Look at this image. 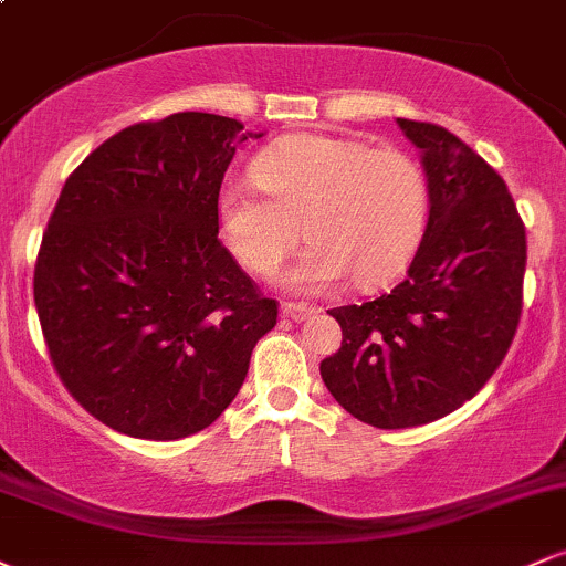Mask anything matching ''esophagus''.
Here are the masks:
<instances>
[{
    "label": "esophagus",
    "mask_w": 566,
    "mask_h": 566,
    "mask_svg": "<svg viewBox=\"0 0 566 566\" xmlns=\"http://www.w3.org/2000/svg\"><path fill=\"white\" fill-rule=\"evenodd\" d=\"M314 305H303V303H282V314L292 322H303L314 314Z\"/></svg>",
    "instance_id": "esophagus-1"
}]
</instances>
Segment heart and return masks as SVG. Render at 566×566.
<instances>
[{
	"label": "heart",
	"mask_w": 566,
	"mask_h": 566,
	"mask_svg": "<svg viewBox=\"0 0 566 566\" xmlns=\"http://www.w3.org/2000/svg\"><path fill=\"white\" fill-rule=\"evenodd\" d=\"M255 186L218 191L216 218L239 265L269 276L303 237L311 244L279 276V287L316 295L348 274L359 287L405 269L423 237L428 180L401 148H373L337 135H295L252 161Z\"/></svg>",
	"instance_id": "obj_1"
}]
</instances>
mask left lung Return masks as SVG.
I'll return each mask as SVG.
<instances>
[{
	"label": "left lung",
	"instance_id": "8db88e82",
	"mask_svg": "<svg viewBox=\"0 0 566 566\" xmlns=\"http://www.w3.org/2000/svg\"><path fill=\"white\" fill-rule=\"evenodd\" d=\"M399 127L428 180L423 242L388 295L329 311L343 343L319 367L337 405L375 428L431 423L479 394L516 335L527 265L505 180L450 129Z\"/></svg>",
	"mask_w": 566,
	"mask_h": 566
}]
</instances>
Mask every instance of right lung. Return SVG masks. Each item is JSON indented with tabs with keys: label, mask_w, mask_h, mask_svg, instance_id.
I'll list each match as a JSON object with an SVG mask.
<instances>
[{
	"label": "right lung",
	"mask_w": 566,
	"mask_h": 566,
	"mask_svg": "<svg viewBox=\"0 0 566 566\" xmlns=\"http://www.w3.org/2000/svg\"><path fill=\"white\" fill-rule=\"evenodd\" d=\"M250 133L184 112L133 125L71 172L39 247L34 303L50 359L80 405L135 439L216 423L274 329L218 239L216 201Z\"/></svg>",
	"instance_id": "add662e5"
}]
</instances>
